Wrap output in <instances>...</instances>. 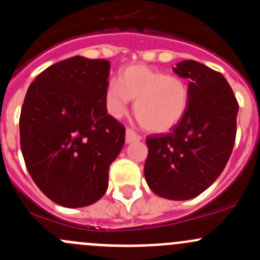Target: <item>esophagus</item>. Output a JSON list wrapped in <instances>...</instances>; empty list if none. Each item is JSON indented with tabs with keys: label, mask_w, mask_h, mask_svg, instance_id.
Wrapping results in <instances>:
<instances>
[{
	"label": "esophagus",
	"mask_w": 260,
	"mask_h": 260,
	"mask_svg": "<svg viewBox=\"0 0 260 260\" xmlns=\"http://www.w3.org/2000/svg\"><path fill=\"white\" fill-rule=\"evenodd\" d=\"M138 141H141V136H138L135 131L128 128V129L125 131V143L138 142Z\"/></svg>",
	"instance_id": "1"
}]
</instances>
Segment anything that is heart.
I'll return each mask as SVG.
<instances>
[{
  "label": "heart",
  "instance_id": "obj_1",
  "mask_svg": "<svg viewBox=\"0 0 260 260\" xmlns=\"http://www.w3.org/2000/svg\"><path fill=\"white\" fill-rule=\"evenodd\" d=\"M108 109L115 118L128 111L129 101H136L135 115L143 128L164 133L180 123L188 107V88L177 77L146 65H129L122 70L119 81L107 86Z\"/></svg>",
  "mask_w": 260,
  "mask_h": 260
}]
</instances>
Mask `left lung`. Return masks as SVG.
<instances>
[{
	"label": "left lung",
	"mask_w": 260,
	"mask_h": 260,
	"mask_svg": "<svg viewBox=\"0 0 260 260\" xmlns=\"http://www.w3.org/2000/svg\"><path fill=\"white\" fill-rule=\"evenodd\" d=\"M188 83V107L167 135L146 138L145 177L156 195L190 200L212 185L226 166L237 135V98L222 74L195 60L172 68Z\"/></svg>",
	"instance_id": "obj_1"
}]
</instances>
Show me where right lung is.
<instances>
[{"label": "right lung", "instance_id": "1", "mask_svg": "<svg viewBox=\"0 0 260 260\" xmlns=\"http://www.w3.org/2000/svg\"><path fill=\"white\" fill-rule=\"evenodd\" d=\"M111 62L73 56L28 86L20 115L26 167L46 196L65 208L96 203L124 145L125 129L107 114Z\"/></svg>", "mask_w": 260, "mask_h": 260}]
</instances>
